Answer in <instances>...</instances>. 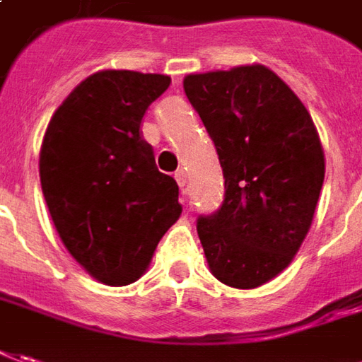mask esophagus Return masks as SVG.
<instances>
[{"label":"esophagus","mask_w":362,"mask_h":362,"mask_svg":"<svg viewBox=\"0 0 362 362\" xmlns=\"http://www.w3.org/2000/svg\"><path fill=\"white\" fill-rule=\"evenodd\" d=\"M174 178H176V182H178V186L184 190V188H186V184H188V176H186V172L178 170L176 174H174Z\"/></svg>","instance_id":"34e87169"}]
</instances>
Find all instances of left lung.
<instances>
[{"instance_id": "left-lung-1", "label": "left lung", "mask_w": 362, "mask_h": 362, "mask_svg": "<svg viewBox=\"0 0 362 362\" xmlns=\"http://www.w3.org/2000/svg\"><path fill=\"white\" fill-rule=\"evenodd\" d=\"M184 90L226 178L222 208L196 226L208 267L230 287H259L293 262L315 216L325 154L313 119L255 63L186 75Z\"/></svg>"}]
</instances>
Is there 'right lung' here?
Returning <instances> with one entry per match:
<instances>
[{
	"mask_svg": "<svg viewBox=\"0 0 362 362\" xmlns=\"http://www.w3.org/2000/svg\"><path fill=\"white\" fill-rule=\"evenodd\" d=\"M170 87L168 75L98 71L49 120L39 176L67 252L105 285L142 277L162 235L180 218L178 184L162 174L140 122Z\"/></svg>",
	"mask_w": 362,
	"mask_h": 362,
	"instance_id": "obj_1",
	"label": "right lung"
}]
</instances>
